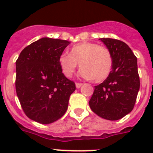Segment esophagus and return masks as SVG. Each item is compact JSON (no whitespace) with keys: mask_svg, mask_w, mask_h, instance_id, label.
<instances>
[{"mask_svg":"<svg viewBox=\"0 0 153 153\" xmlns=\"http://www.w3.org/2000/svg\"><path fill=\"white\" fill-rule=\"evenodd\" d=\"M75 86H76L77 88H80L82 86V83H79V82H76L75 83Z\"/></svg>","mask_w":153,"mask_h":153,"instance_id":"34e87169","label":"esophagus"}]
</instances>
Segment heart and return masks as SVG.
I'll return each instance as SVG.
<instances>
[{
    "mask_svg": "<svg viewBox=\"0 0 153 153\" xmlns=\"http://www.w3.org/2000/svg\"><path fill=\"white\" fill-rule=\"evenodd\" d=\"M79 63L80 75L86 79L101 82L106 79L113 67V57L105 47L90 42L76 44L71 48L69 55L61 54L59 65L66 77L72 76Z\"/></svg>",
    "mask_w": 153,
    "mask_h": 153,
    "instance_id": "heart-1",
    "label": "heart"
}]
</instances>
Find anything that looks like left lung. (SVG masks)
I'll return each instance as SVG.
<instances>
[{"label":"left lung","mask_w":153,"mask_h":153,"mask_svg":"<svg viewBox=\"0 0 153 153\" xmlns=\"http://www.w3.org/2000/svg\"><path fill=\"white\" fill-rule=\"evenodd\" d=\"M99 40L111 53L113 67L108 78L94 86L89 105L98 116L116 121L129 114L135 105L140 89L137 59L126 43L110 38Z\"/></svg>","instance_id":"left-lung-1"}]
</instances>
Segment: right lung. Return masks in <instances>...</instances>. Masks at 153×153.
Listing matches in <instances>:
<instances>
[{
    "label": "right lung",
    "mask_w": 153,
    "mask_h": 153,
    "mask_svg": "<svg viewBox=\"0 0 153 153\" xmlns=\"http://www.w3.org/2000/svg\"><path fill=\"white\" fill-rule=\"evenodd\" d=\"M69 44L41 38L24 48L16 62V94L25 114L36 122L51 124L62 117L75 91V83L59 65V55Z\"/></svg>",
    "instance_id": "obj_1"
}]
</instances>
